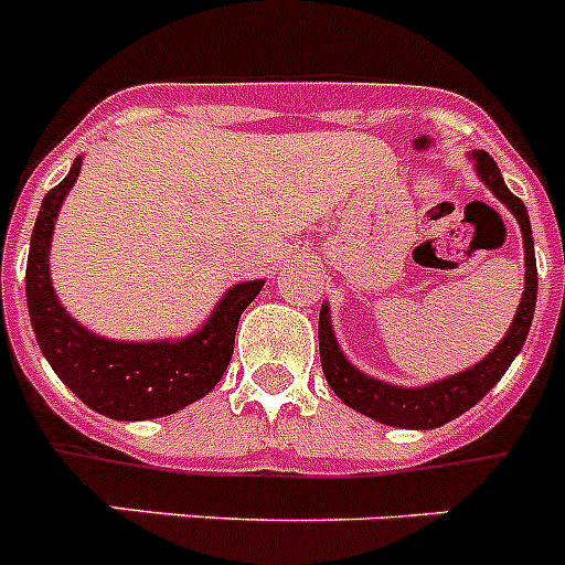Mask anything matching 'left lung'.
Wrapping results in <instances>:
<instances>
[{"label": "left lung", "instance_id": "obj_1", "mask_svg": "<svg viewBox=\"0 0 565 565\" xmlns=\"http://www.w3.org/2000/svg\"><path fill=\"white\" fill-rule=\"evenodd\" d=\"M469 161L476 167V174L481 178L483 186L495 194L509 212L515 214L518 226H521L523 254H526L523 257L526 282H523L521 306H518L515 319H512V326L503 333L501 342L481 362H476L461 373L438 379V382L422 384V387H404V384H391L384 382V379L367 376L364 371H359L351 359L344 356V351L337 342V333H333L328 302H322V311H319V359H322V373H326L331 391L348 407H353L356 413L379 424L404 427V430H433V427H441V424L467 413L469 407H476L501 382L503 373L509 371V364L515 362V356L521 353L523 342L529 337V328H532L537 302V263L526 206L507 189L501 169L492 161V154L476 149V152L469 154Z\"/></svg>", "mask_w": 565, "mask_h": 565}]
</instances>
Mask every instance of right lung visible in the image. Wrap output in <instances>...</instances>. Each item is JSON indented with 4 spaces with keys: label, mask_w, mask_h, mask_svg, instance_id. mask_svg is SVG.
Masks as SVG:
<instances>
[{
    "label": "right lung",
    "mask_w": 565,
    "mask_h": 565,
    "mask_svg": "<svg viewBox=\"0 0 565 565\" xmlns=\"http://www.w3.org/2000/svg\"><path fill=\"white\" fill-rule=\"evenodd\" d=\"M82 154L67 178L50 189L33 226L24 271L30 326L56 376L87 407L115 422H147L178 413L206 396L232 362L239 313L252 306L266 279H246L228 288L198 331L181 339L121 342L84 328L58 302L50 279V243L58 209L78 181Z\"/></svg>",
    "instance_id": "add662e5"
}]
</instances>
